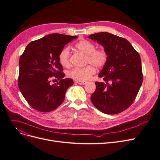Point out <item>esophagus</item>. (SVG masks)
<instances>
[{
	"mask_svg": "<svg viewBox=\"0 0 160 160\" xmlns=\"http://www.w3.org/2000/svg\"><path fill=\"white\" fill-rule=\"evenodd\" d=\"M76 82L78 83V84H79L80 85H84V84H86L87 83L85 81H80V80H76Z\"/></svg>",
	"mask_w": 160,
	"mask_h": 160,
	"instance_id": "34e87169",
	"label": "esophagus"
}]
</instances>
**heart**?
<instances>
[{"label":"heart","mask_w":160,"mask_h":160,"mask_svg":"<svg viewBox=\"0 0 160 160\" xmlns=\"http://www.w3.org/2000/svg\"><path fill=\"white\" fill-rule=\"evenodd\" d=\"M75 47L86 55V63L92 64L95 67L101 68L105 65L108 60V53L103 48L96 49V46L88 40L79 41L75 45ZM59 63L64 67H68L70 65V48H64L58 56ZM92 65V66H93ZM91 65H87L83 68H74L67 72V76L76 80L86 81L93 75L96 69Z\"/></svg>","instance_id":"heart-1"}]
</instances>
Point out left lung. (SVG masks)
I'll return each mask as SVG.
<instances>
[{
	"instance_id": "obj_1",
	"label": "left lung",
	"mask_w": 160,
	"mask_h": 160,
	"mask_svg": "<svg viewBox=\"0 0 160 160\" xmlns=\"http://www.w3.org/2000/svg\"><path fill=\"white\" fill-rule=\"evenodd\" d=\"M88 38L102 45L108 53L107 63L99 74L107 83L95 82L91 101L103 113H120L133 102L142 85L140 55L128 40L111 33H95Z\"/></svg>"
}]
</instances>
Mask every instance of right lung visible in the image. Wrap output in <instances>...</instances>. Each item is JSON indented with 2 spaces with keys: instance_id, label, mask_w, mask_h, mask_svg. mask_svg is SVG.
Here are the masks:
<instances>
[{
  "instance_id": "obj_1",
  "label": "right lung",
  "mask_w": 160,
  "mask_h": 160,
  "mask_svg": "<svg viewBox=\"0 0 160 160\" xmlns=\"http://www.w3.org/2000/svg\"><path fill=\"white\" fill-rule=\"evenodd\" d=\"M74 36L54 33L34 40L27 46L19 61L18 86L29 105L40 112H48L63 102L67 89L73 84L63 79V68L58 56ZM53 78L60 80L52 85Z\"/></svg>"
}]
</instances>
